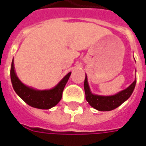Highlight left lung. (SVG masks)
Instances as JSON below:
<instances>
[{"instance_id":"obj_1","label":"left lung","mask_w":146,"mask_h":146,"mask_svg":"<svg viewBox=\"0 0 146 146\" xmlns=\"http://www.w3.org/2000/svg\"><path fill=\"white\" fill-rule=\"evenodd\" d=\"M135 84H136V79L128 88L117 93V94L112 95V96L95 95L90 92L88 82H87V75H86V77L84 80V90H85V95H86V100L90 106L97 109L98 111H109L117 108V107H119L125 100H128V98H130V96L135 89Z\"/></svg>"}]
</instances>
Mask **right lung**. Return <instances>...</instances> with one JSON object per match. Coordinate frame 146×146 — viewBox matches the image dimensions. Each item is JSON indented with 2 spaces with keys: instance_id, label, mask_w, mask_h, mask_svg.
<instances>
[{
  "instance_id": "right-lung-1",
  "label": "right lung",
  "mask_w": 146,
  "mask_h": 146,
  "mask_svg": "<svg viewBox=\"0 0 146 146\" xmlns=\"http://www.w3.org/2000/svg\"><path fill=\"white\" fill-rule=\"evenodd\" d=\"M70 74L71 72L66 75L64 78L52 89L37 90L27 87L20 81L15 71L14 60H12L11 67V80L16 94L29 106L39 109H49L59 103L62 98V91L70 78Z\"/></svg>"
}]
</instances>
